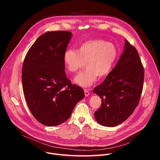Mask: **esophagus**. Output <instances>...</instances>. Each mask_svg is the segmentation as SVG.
I'll list each match as a JSON object with an SVG mask.
<instances>
[{"mask_svg": "<svg viewBox=\"0 0 160 160\" xmlns=\"http://www.w3.org/2000/svg\"><path fill=\"white\" fill-rule=\"evenodd\" d=\"M84 92H85V96L87 97L89 95V92L87 89H84Z\"/></svg>", "mask_w": 160, "mask_h": 160, "instance_id": "34e87169", "label": "esophagus"}]
</instances>
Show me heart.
I'll return each mask as SVG.
<instances>
[{
	"mask_svg": "<svg viewBox=\"0 0 160 160\" xmlns=\"http://www.w3.org/2000/svg\"><path fill=\"white\" fill-rule=\"evenodd\" d=\"M117 58L115 45L102 39H94L83 43L78 51L66 50L63 62L68 72L76 73L84 66L87 69L75 77L78 85L87 87L92 85L98 77H103L111 72Z\"/></svg>",
	"mask_w": 160,
	"mask_h": 160,
	"instance_id": "heart-1",
	"label": "heart"
}]
</instances>
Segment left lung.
<instances>
[{
  "label": "left lung",
  "mask_w": 160,
  "mask_h": 160,
  "mask_svg": "<svg viewBox=\"0 0 160 160\" xmlns=\"http://www.w3.org/2000/svg\"><path fill=\"white\" fill-rule=\"evenodd\" d=\"M144 67L137 49L125 40L117 65L93 92L101 99L95 118L101 125L115 127L125 121L138 105L143 88Z\"/></svg>",
  "instance_id": "left-lung-1"
}]
</instances>
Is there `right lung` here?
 <instances>
[{
    "instance_id": "right-lung-1",
    "label": "right lung",
    "mask_w": 160,
    "mask_h": 160,
    "mask_svg": "<svg viewBox=\"0 0 160 160\" xmlns=\"http://www.w3.org/2000/svg\"><path fill=\"white\" fill-rule=\"evenodd\" d=\"M67 31L39 37L28 50L22 68V83L28 106L40 123L53 127L66 121L83 90L65 73L63 55L72 38Z\"/></svg>"
}]
</instances>
